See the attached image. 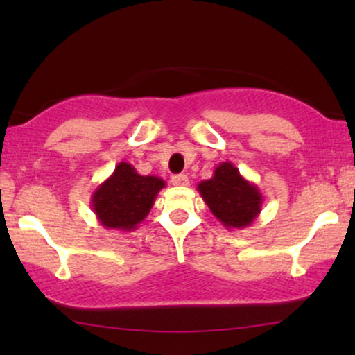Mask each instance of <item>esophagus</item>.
<instances>
[{"mask_svg": "<svg viewBox=\"0 0 355 355\" xmlns=\"http://www.w3.org/2000/svg\"><path fill=\"white\" fill-rule=\"evenodd\" d=\"M171 182H173V186H187L189 184V179H187V176L186 174H174V176L171 178Z\"/></svg>", "mask_w": 355, "mask_h": 355, "instance_id": "34e87169", "label": "esophagus"}]
</instances>
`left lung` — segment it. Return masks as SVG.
I'll use <instances>...</instances> for the list:
<instances>
[{
	"instance_id": "obj_1",
	"label": "left lung",
	"mask_w": 355,
	"mask_h": 355,
	"mask_svg": "<svg viewBox=\"0 0 355 355\" xmlns=\"http://www.w3.org/2000/svg\"><path fill=\"white\" fill-rule=\"evenodd\" d=\"M197 191L227 230L250 226L261 211L263 196L260 189L247 181L231 162L218 164L210 179L198 182Z\"/></svg>"
}]
</instances>
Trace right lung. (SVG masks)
Masks as SVG:
<instances>
[{"mask_svg":"<svg viewBox=\"0 0 355 355\" xmlns=\"http://www.w3.org/2000/svg\"><path fill=\"white\" fill-rule=\"evenodd\" d=\"M164 186L162 178L142 176L132 164L121 162L92 192V210L106 230L130 232L147 218Z\"/></svg>","mask_w":355,"mask_h":355,"instance_id":"right-lung-1","label":"right lung"}]
</instances>
